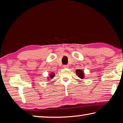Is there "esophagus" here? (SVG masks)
I'll return each mask as SVG.
<instances>
[{"label": "esophagus", "mask_w": 123, "mask_h": 123, "mask_svg": "<svg viewBox=\"0 0 123 123\" xmlns=\"http://www.w3.org/2000/svg\"><path fill=\"white\" fill-rule=\"evenodd\" d=\"M69 67V66L68 65H63V68H68Z\"/></svg>", "instance_id": "1"}]
</instances>
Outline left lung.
<instances>
[{"label": "left lung", "instance_id": "left-lung-1", "mask_svg": "<svg viewBox=\"0 0 123 123\" xmlns=\"http://www.w3.org/2000/svg\"><path fill=\"white\" fill-rule=\"evenodd\" d=\"M75 72H76L77 75H78V77H80V78L83 79L84 78V73L82 70L77 69Z\"/></svg>", "mask_w": 123, "mask_h": 123}]
</instances>
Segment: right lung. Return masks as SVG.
<instances>
[{"mask_svg": "<svg viewBox=\"0 0 123 123\" xmlns=\"http://www.w3.org/2000/svg\"><path fill=\"white\" fill-rule=\"evenodd\" d=\"M54 75H55V74H54V73L50 74V77L52 79V78H53V77H54Z\"/></svg>", "mask_w": 123, "mask_h": 123, "instance_id": "obj_1", "label": "right lung"}]
</instances>
